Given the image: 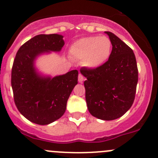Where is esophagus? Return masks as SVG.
<instances>
[{
    "label": "esophagus",
    "mask_w": 158,
    "mask_h": 158,
    "mask_svg": "<svg viewBox=\"0 0 158 158\" xmlns=\"http://www.w3.org/2000/svg\"><path fill=\"white\" fill-rule=\"evenodd\" d=\"M84 81H85V77H84V76L81 74V73H79V75H78V81L80 82V83H82Z\"/></svg>",
    "instance_id": "34e87169"
}]
</instances>
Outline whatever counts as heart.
<instances>
[{
    "label": "heart",
    "instance_id": "obj_1",
    "mask_svg": "<svg viewBox=\"0 0 158 158\" xmlns=\"http://www.w3.org/2000/svg\"><path fill=\"white\" fill-rule=\"evenodd\" d=\"M112 45L110 39L106 35L87 36L75 41L70 52L77 60L89 69H95L104 65L112 54Z\"/></svg>",
    "mask_w": 158,
    "mask_h": 158
}]
</instances>
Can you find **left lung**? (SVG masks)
<instances>
[{"instance_id":"left-lung-1","label":"left lung","mask_w":158,"mask_h":158,"mask_svg":"<svg viewBox=\"0 0 158 158\" xmlns=\"http://www.w3.org/2000/svg\"><path fill=\"white\" fill-rule=\"evenodd\" d=\"M112 45L109 60L95 69H81L87 78L84 82L88 111L102 120L123 116L132 106L138 81L134 52L110 31H105Z\"/></svg>"}]
</instances>
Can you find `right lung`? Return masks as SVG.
Masks as SVG:
<instances>
[{
    "mask_svg": "<svg viewBox=\"0 0 158 158\" xmlns=\"http://www.w3.org/2000/svg\"><path fill=\"white\" fill-rule=\"evenodd\" d=\"M63 38L58 34L35 35L19 48L13 63L11 87L16 107L27 119L39 125H48L64 115L77 84V70L52 77L40 73L35 67L39 56L61 50Z\"/></svg>",
    "mask_w": 158,
    "mask_h": 158,
    "instance_id": "add662e5",
    "label": "right lung"
}]
</instances>
